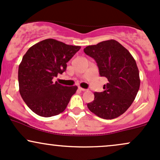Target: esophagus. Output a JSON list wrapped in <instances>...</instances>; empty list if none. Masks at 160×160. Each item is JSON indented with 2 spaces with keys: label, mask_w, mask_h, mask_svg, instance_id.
Listing matches in <instances>:
<instances>
[{
  "label": "esophagus",
  "mask_w": 160,
  "mask_h": 160,
  "mask_svg": "<svg viewBox=\"0 0 160 160\" xmlns=\"http://www.w3.org/2000/svg\"><path fill=\"white\" fill-rule=\"evenodd\" d=\"M78 90H79V91H87V90H86V89L82 88H81V87H78Z\"/></svg>",
  "instance_id": "34e87169"
}]
</instances>
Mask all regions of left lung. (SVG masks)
Wrapping results in <instances>:
<instances>
[{
    "mask_svg": "<svg viewBox=\"0 0 160 160\" xmlns=\"http://www.w3.org/2000/svg\"><path fill=\"white\" fill-rule=\"evenodd\" d=\"M84 52L94 59L100 75L108 80L103 92H94V100L88 103V108L102 119L119 117L130 107L139 90L141 82L135 60L115 40L89 45Z\"/></svg>",
    "mask_w": 160,
    "mask_h": 160,
    "instance_id": "obj_1",
    "label": "left lung"
}]
</instances>
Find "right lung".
<instances>
[{
    "label": "right lung",
    "mask_w": 160,
    "mask_h": 160,
    "mask_svg": "<svg viewBox=\"0 0 160 160\" xmlns=\"http://www.w3.org/2000/svg\"><path fill=\"white\" fill-rule=\"evenodd\" d=\"M80 48L48 38L34 44L23 56L18 70L19 93L35 113L51 117L65 110L78 87L52 80L66 71V63Z\"/></svg>",
    "instance_id": "1"
}]
</instances>
